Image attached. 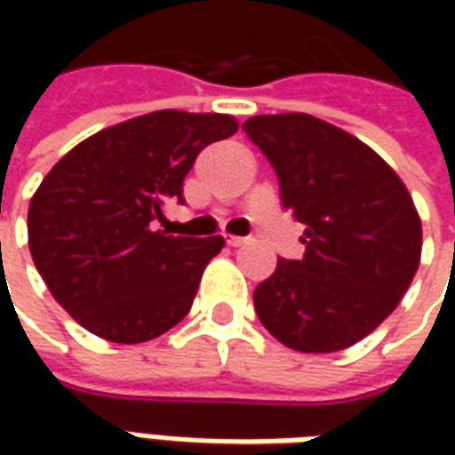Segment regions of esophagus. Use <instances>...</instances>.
Instances as JSON below:
<instances>
[{
    "label": "esophagus",
    "instance_id": "esophagus-1",
    "mask_svg": "<svg viewBox=\"0 0 455 455\" xmlns=\"http://www.w3.org/2000/svg\"><path fill=\"white\" fill-rule=\"evenodd\" d=\"M228 245H230V248H243V245H248V237L230 235L228 237Z\"/></svg>",
    "mask_w": 455,
    "mask_h": 455
}]
</instances>
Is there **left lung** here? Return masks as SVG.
<instances>
[{
    "label": "left lung",
    "mask_w": 455,
    "mask_h": 455,
    "mask_svg": "<svg viewBox=\"0 0 455 455\" xmlns=\"http://www.w3.org/2000/svg\"><path fill=\"white\" fill-rule=\"evenodd\" d=\"M275 169L281 202L306 230L301 260L281 258L253 293L260 323L296 352H339L385 322L420 263L423 230L390 164L308 114L243 124Z\"/></svg>",
    "instance_id": "1"
}]
</instances>
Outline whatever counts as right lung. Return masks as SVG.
Listing matches in <instances>:
<instances>
[{
    "label": "right lung",
    "mask_w": 455,
    "mask_h": 455,
    "mask_svg": "<svg viewBox=\"0 0 455 455\" xmlns=\"http://www.w3.org/2000/svg\"><path fill=\"white\" fill-rule=\"evenodd\" d=\"M237 132L228 114L154 111L80 141L27 212L29 253L55 301L116 344L156 339L192 308L225 240L154 230L197 154Z\"/></svg>",
    "instance_id": "obj_1"
}]
</instances>
